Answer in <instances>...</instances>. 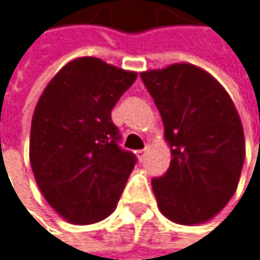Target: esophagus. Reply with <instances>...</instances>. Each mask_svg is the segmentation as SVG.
Instances as JSON below:
<instances>
[{"instance_id": "1", "label": "esophagus", "mask_w": 260, "mask_h": 260, "mask_svg": "<svg viewBox=\"0 0 260 260\" xmlns=\"http://www.w3.org/2000/svg\"><path fill=\"white\" fill-rule=\"evenodd\" d=\"M146 151H148L146 148H145V149H139V151H137V157H139V160H140V161H143V160H145Z\"/></svg>"}]
</instances>
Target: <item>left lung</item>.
Returning <instances> with one entry per match:
<instances>
[{
    "mask_svg": "<svg viewBox=\"0 0 260 260\" xmlns=\"http://www.w3.org/2000/svg\"><path fill=\"white\" fill-rule=\"evenodd\" d=\"M165 124L171 163L151 180L160 211L182 225L214 217L236 192L244 127L228 92L203 69L177 63L140 74Z\"/></svg>",
    "mask_w": 260,
    "mask_h": 260,
    "instance_id": "obj_1",
    "label": "left lung"
}]
</instances>
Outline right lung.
<instances>
[{"label":"right lung","mask_w":260,"mask_h":260,"mask_svg":"<svg viewBox=\"0 0 260 260\" xmlns=\"http://www.w3.org/2000/svg\"><path fill=\"white\" fill-rule=\"evenodd\" d=\"M137 74L94 57L68 63L41 94L30 127V165L49 205L68 222L108 217L137 157L118 143L111 111Z\"/></svg>","instance_id":"right-lung-1"}]
</instances>
